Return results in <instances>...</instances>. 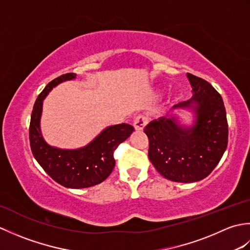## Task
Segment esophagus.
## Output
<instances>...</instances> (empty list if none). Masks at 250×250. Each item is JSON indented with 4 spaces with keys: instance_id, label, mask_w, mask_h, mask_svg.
Masks as SVG:
<instances>
[{
    "instance_id": "34e87169",
    "label": "esophagus",
    "mask_w": 250,
    "mask_h": 250,
    "mask_svg": "<svg viewBox=\"0 0 250 250\" xmlns=\"http://www.w3.org/2000/svg\"><path fill=\"white\" fill-rule=\"evenodd\" d=\"M148 124V119L147 117L143 116V115H139L136 116V118L134 119V128L135 130H139V131H142L143 129L145 128V125Z\"/></svg>"
}]
</instances>
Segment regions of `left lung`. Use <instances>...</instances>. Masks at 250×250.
Masks as SVG:
<instances>
[{
    "label": "left lung",
    "mask_w": 250,
    "mask_h": 250,
    "mask_svg": "<svg viewBox=\"0 0 250 250\" xmlns=\"http://www.w3.org/2000/svg\"><path fill=\"white\" fill-rule=\"evenodd\" d=\"M193 97L175 105L192 107L195 124L183 128L174 118H159L146 125L148 157L163 177L177 183L205 178L219 163L228 146V120L224 101L205 79L187 74Z\"/></svg>",
    "instance_id": "obj_1"
}]
</instances>
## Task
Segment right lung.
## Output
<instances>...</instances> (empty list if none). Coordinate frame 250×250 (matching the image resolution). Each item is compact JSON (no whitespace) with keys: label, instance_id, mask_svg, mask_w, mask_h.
I'll list each match as a JSON object with an SVG mask.
<instances>
[{"label":"right lung","instance_id":"obj_1","mask_svg":"<svg viewBox=\"0 0 250 250\" xmlns=\"http://www.w3.org/2000/svg\"><path fill=\"white\" fill-rule=\"evenodd\" d=\"M75 77V73L63 74L40 93L32 110L29 139L32 153L44 171L63 187L79 189L92 187L109 176L116 163L115 150L128 139L134 128L128 124L108 126L90 144L79 149H59L47 144L40 130L43 100L58 83Z\"/></svg>","mask_w":250,"mask_h":250}]
</instances>
